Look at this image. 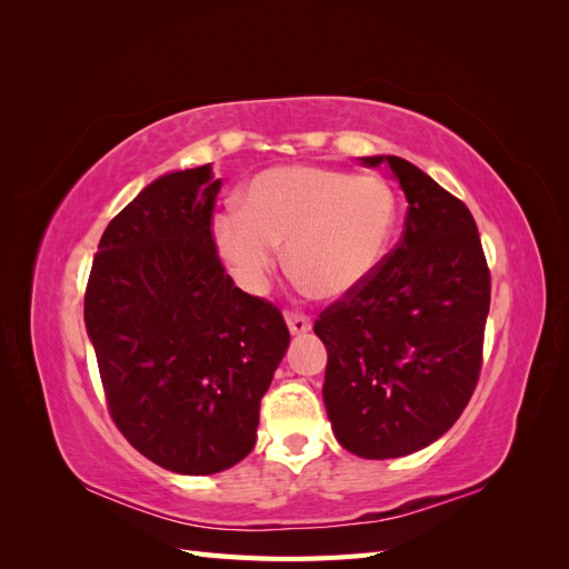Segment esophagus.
I'll return each instance as SVG.
<instances>
[{
  "mask_svg": "<svg viewBox=\"0 0 569 569\" xmlns=\"http://www.w3.org/2000/svg\"><path fill=\"white\" fill-rule=\"evenodd\" d=\"M287 327H289L291 335H306L313 327V322H311V318L303 316V313L287 311Z\"/></svg>",
  "mask_w": 569,
  "mask_h": 569,
  "instance_id": "esophagus-1",
  "label": "esophagus"
}]
</instances>
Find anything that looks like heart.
I'll return each instance as SVG.
<instances>
[{
    "mask_svg": "<svg viewBox=\"0 0 569 569\" xmlns=\"http://www.w3.org/2000/svg\"><path fill=\"white\" fill-rule=\"evenodd\" d=\"M399 199L387 180L320 166H282L256 176L242 211L213 220L216 249L234 280L261 295L284 247L287 268L322 299L349 297L391 242Z\"/></svg>",
    "mask_w": 569,
    "mask_h": 569,
    "instance_id": "1",
    "label": "heart"
}]
</instances>
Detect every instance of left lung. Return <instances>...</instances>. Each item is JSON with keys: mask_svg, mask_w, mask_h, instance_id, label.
<instances>
[{"mask_svg": "<svg viewBox=\"0 0 569 569\" xmlns=\"http://www.w3.org/2000/svg\"><path fill=\"white\" fill-rule=\"evenodd\" d=\"M387 166L408 199L401 242L313 330L327 349L322 399L343 449L416 453L449 432L481 370L491 274L468 206L399 157Z\"/></svg>", "mask_w": 569, "mask_h": 569, "instance_id": "obj_1", "label": "left lung"}]
</instances>
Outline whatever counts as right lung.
Listing matches in <instances>:
<instances>
[{
    "instance_id": "1",
    "label": "right lung",
    "mask_w": 569,
    "mask_h": 569,
    "mask_svg": "<svg viewBox=\"0 0 569 569\" xmlns=\"http://www.w3.org/2000/svg\"><path fill=\"white\" fill-rule=\"evenodd\" d=\"M211 163L144 187L101 234L84 289L107 406L137 451L178 475L244 460L289 347L278 306L234 287L211 218Z\"/></svg>"
}]
</instances>
